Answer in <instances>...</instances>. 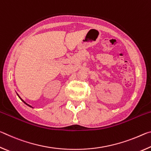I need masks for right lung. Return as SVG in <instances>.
Returning a JSON list of instances; mask_svg holds the SVG:
<instances>
[{"label": "right lung", "mask_w": 151, "mask_h": 151, "mask_svg": "<svg viewBox=\"0 0 151 151\" xmlns=\"http://www.w3.org/2000/svg\"><path fill=\"white\" fill-rule=\"evenodd\" d=\"M17 95H18V96H19V99H20V100H21V101H22V102H23V103H24V104H27V106H30V107H31V108H32V106H30V105H29V104H27V103H26V102H24V101H23V100H22V99H21V98H20V96H19V94H17Z\"/></svg>", "instance_id": "right-lung-1"}]
</instances>
